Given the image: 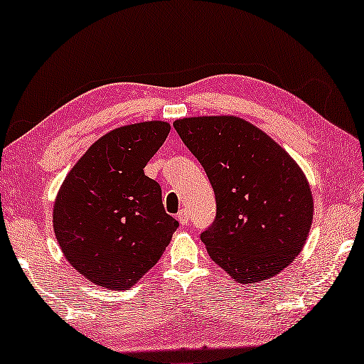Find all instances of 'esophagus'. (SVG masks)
<instances>
[{
	"label": "esophagus",
	"mask_w": 364,
	"mask_h": 364,
	"mask_svg": "<svg viewBox=\"0 0 364 364\" xmlns=\"http://www.w3.org/2000/svg\"><path fill=\"white\" fill-rule=\"evenodd\" d=\"M178 222H180L181 225H189V213L184 209L178 212Z\"/></svg>",
	"instance_id": "esophagus-1"
}]
</instances>
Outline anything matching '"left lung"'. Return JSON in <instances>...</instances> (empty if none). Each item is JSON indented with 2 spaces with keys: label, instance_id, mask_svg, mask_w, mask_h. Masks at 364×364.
<instances>
[{
  "label": "left lung",
  "instance_id": "1",
  "mask_svg": "<svg viewBox=\"0 0 364 364\" xmlns=\"http://www.w3.org/2000/svg\"><path fill=\"white\" fill-rule=\"evenodd\" d=\"M181 141L204 166L217 217L200 235L212 261L238 284L272 279L306 243L314 203L303 170L246 119H176Z\"/></svg>",
  "mask_w": 364,
  "mask_h": 364
}]
</instances>
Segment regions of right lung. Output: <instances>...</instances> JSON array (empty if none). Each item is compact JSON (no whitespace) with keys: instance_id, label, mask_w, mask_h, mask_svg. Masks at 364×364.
I'll return each mask as SVG.
<instances>
[{"instance_id":"right-lung-1","label":"right lung","mask_w":364,"mask_h":364,"mask_svg":"<svg viewBox=\"0 0 364 364\" xmlns=\"http://www.w3.org/2000/svg\"><path fill=\"white\" fill-rule=\"evenodd\" d=\"M170 132L166 121H144L107 132L63 181L53 230L68 262L89 282L126 290L149 272L178 222L165 212L161 188L144 166Z\"/></svg>"}]
</instances>
